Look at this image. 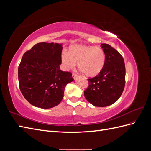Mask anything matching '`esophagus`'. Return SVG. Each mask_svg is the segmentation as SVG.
<instances>
[{"mask_svg": "<svg viewBox=\"0 0 151 151\" xmlns=\"http://www.w3.org/2000/svg\"><path fill=\"white\" fill-rule=\"evenodd\" d=\"M77 74H76V73H73V74H72V77H73V78H74V79H76V77H77Z\"/></svg>", "mask_w": 151, "mask_h": 151, "instance_id": "34e87169", "label": "esophagus"}]
</instances>
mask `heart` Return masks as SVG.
<instances>
[{
	"label": "heart",
	"mask_w": 151,
	"mask_h": 151,
	"mask_svg": "<svg viewBox=\"0 0 151 151\" xmlns=\"http://www.w3.org/2000/svg\"><path fill=\"white\" fill-rule=\"evenodd\" d=\"M62 64L66 70H72L78 63L81 71L89 77H93L101 72L106 62L104 50L93 46L82 45H72L68 52L63 51L61 55Z\"/></svg>",
	"instance_id": "obj_1"
}]
</instances>
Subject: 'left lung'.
<instances>
[{
  "instance_id": "obj_1",
  "label": "left lung",
  "mask_w": 151,
  "mask_h": 151,
  "mask_svg": "<svg viewBox=\"0 0 151 151\" xmlns=\"http://www.w3.org/2000/svg\"><path fill=\"white\" fill-rule=\"evenodd\" d=\"M106 62L101 72L89 78L88 88L84 91L86 99L93 105L104 107L120 98L125 84V66L122 55L110 45L102 43Z\"/></svg>"
}]
</instances>
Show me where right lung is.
Segmentation results:
<instances>
[{
	"mask_svg": "<svg viewBox=\"0 0 151 151\" xmlns=\"http://www.w3.org/2000/svg\"><path fill=\"white\" fill-rule=\"evenodd\" d=\"M62 44L39 43L26 52L18 67L21 92L35 106L48 109L63 97L66 85L74 81L70 72L60 69Z\"/></svg>",
	"mask_w": 151,
	"mask_h": 151,
	"instance_id": "right-lung-1",
	"label": "right lung"
}]
</instances>
